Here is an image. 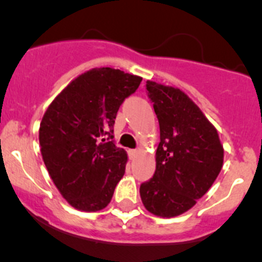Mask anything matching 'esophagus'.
Returning <instances> with one entry per match:
<instances>
[{
    "instance_id": "obj_1",
    "label": "esophagus",
    "mask_w": 262,
    "mask_h": 262,
    "mask_svg": "<svg viewBox=\"0 0 262 262\" xmlns=\"http://www.w3.org/2000/svg\"><path fill=\"white\" fill-rule=\"evenodd\" d=\"M127 152H128V158H130L131 160H134V159L136 158V155H137V152H139V151H137V150H128Z\"/></svg>"
}]
</instances>
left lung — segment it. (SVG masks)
Segmentation results:
<instances>
[{
    "mask_svg": "<svg viewBox=\"0 0 262 262\" xmlns=\"http://www.w3.org/2000/svg\"><path fill=\"white\" fill-rule=\"evenodd\" d=\"M160 126L156 170L140 195L152 214L170 218L189 211L217 179L223 146L214 126L179 88L146 82Z\"/></svg>",
    "mask_w": 262,
    "mask_h": 262,
    "instance_id": "obj_1",
    "label": "left lung"
}]
</instances>
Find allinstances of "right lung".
Wrapping results in <instances>:
<instances>
[{
    "instance_id": "add662e5",
    "label": "right lung",
    "mask_w": 262,
    "mask_h": 262,
    "mask_svg": "<svg viewBox=\"0 0 262 262\" xmlns=\"http://www.w3.org/2000/svg\"><path fill=\"white\" fill-rule=\"evenodd\" d=\"M142 78L93 68L72 80L44 113L39 142L45 166L75 209L106 208L125 174L127 154L113 142L118 108Z\"/></svg>"
}]
</instances>
